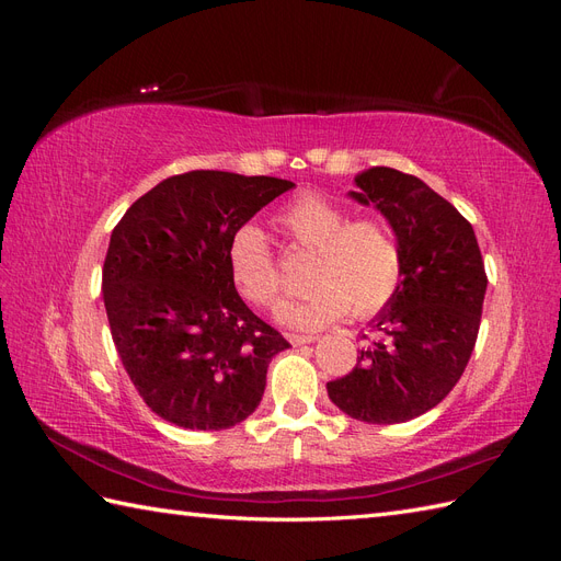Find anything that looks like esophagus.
<instances>
[{
  "mask_svg": "<svg viewBox=\"0 0 561 561\" xmlns=\"http://www.w3.org/2000/svg\"><path fill=\"white\" fill-rule=\"evenodd\" d=\"M287 336V342H290L293 346H304V344H313L318 336H313V334H285Z\"/></svg>",
  "mask_w": 561,
  "mask_h": 561,
  "instance_id": "34e87169",
  "label": "esophagus"
}]
</instances>
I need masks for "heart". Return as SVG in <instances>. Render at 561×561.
<instances>
[{
	"label": "heart",
	"mask_w": 561,
	"mask_h": 561,
	"mask_svg": "<svg viewBox=\"0 0 561 561\" xmlns=\"http://www.w3.org/2000/svg\"><path fill=\"white\" fill-rule=\"evenodd\" d=\"M280 229L301 248L313 250L307 299L287 301L278 320L295 330H320L348 311L369 318L386 309L400 290L404 257L398 236L381 219H358L328 198L304 196L278 215ZM229 271L239 293L257 307H274L283 280L257 227H241L229 245Z\"/></svg>",
	"instance_id": "heart-1"
}]
</instances>
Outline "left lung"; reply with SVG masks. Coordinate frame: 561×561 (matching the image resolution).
I'll return each mask as SVG.
<instances>
[{
  "mask_svg": "<svg viewBox=\"0 0 561 561\" xmlns=\"http://www.w3.org/2000/svg\"><path fill=\"white\" fill-rule=\"evenodd\" d=\"M348 196L377 208L398 236L404 268L398 295L371 318L381 336L358 365L328 383L330 400L365 423H402L443 402L461 379L480 330L486 274L468 219L431 186L375 165Z\"/></svg>",
  "mask_w": 561,
  "mask_h": 561,
  "instance_id": "8db88e82",
  "label": "left lung"
}]
</instances>
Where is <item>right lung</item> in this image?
Instances as JSON below:
<instances>
[{
    "instance_id": "add662e5",
    "label": "right lung",
    "mask_w": 561,
    "mask_h": 561,
    "mask_svg": "<svg viewBox=\"0 0 561 561\" xmlns=\"http://www.w3.org/2000/svg\"><path fill=\"white\" fill-rule=\"evenodd\" d=\"M293 186L222 171L173 175L112 231L103 299L114 346L149 410L180 428L245 421L264 396L271 358L290 348L236 293L229 245Z\"/></svg>"
}]
</instances>
